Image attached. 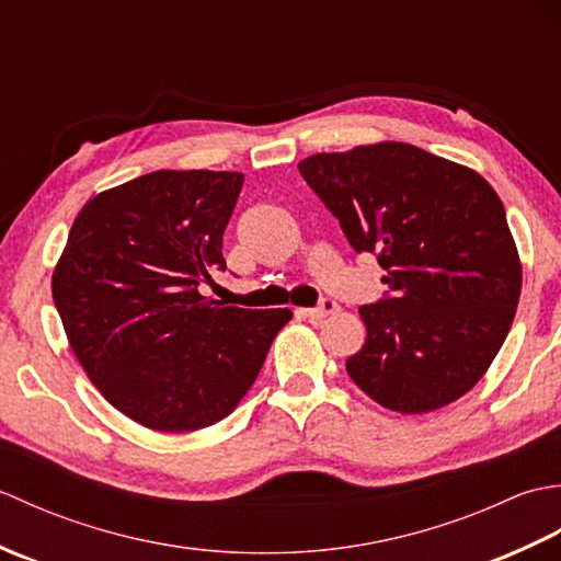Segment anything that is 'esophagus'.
I'll return each mask as SVG.
<instances>
[{
    "mask_svg": "<svg viewBox=\"0 0 561 561\" xmlns=\"http://www.w3.org/2000/svg\"><path fill=\"white\" fill-rule=\"evenodd\" d=\"M337 311H340V306L335 301H323L318 308H306L304 313L311 318V320H323L328 316H335Z\"/></svg>",
    "mask_w": 561,
    "mask_h": 561,
    "instance_id": "esophagus-1",
    "label": "esophagus"
}]
</instances>
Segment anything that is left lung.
<instances>
[{
	"mask_svg": "<svg viewBox=\"0 0 561 561\" xmlns=\"http://www.w3.org/2000/svg\"><path fill=\"white\" fill-rule=\"evenodd\" d=\"M306 183L356 253H376L390 299L362 306L347 374L380 408L424 414L470 392L514 323L523 267L494 187L404 141L313 153Z\"/></svg>",
	"mask_w": 561,
	"mask_h": 561,
	"instance_id": "obj_1",
	"label": "left lung"
}]
</instances>
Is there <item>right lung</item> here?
<instances>
[{"label": "right lung", "instance_id": "right-lung-1", "mask_svg": "<svg viewBox=\"0 0 561 561\" xmlns=\"http://www.w3.org/2000/svg\"><path fill=\"white\" fill-rule=\"evenodd\" d=\"M243 173L153 171L81 207L53 299L81 368L117 412L165 434L229 416L289 308L248 311L199 294L226 270L221 238Z\"/></svg>", "mask_w": 561, "mask_h": 561}]
</instances>
